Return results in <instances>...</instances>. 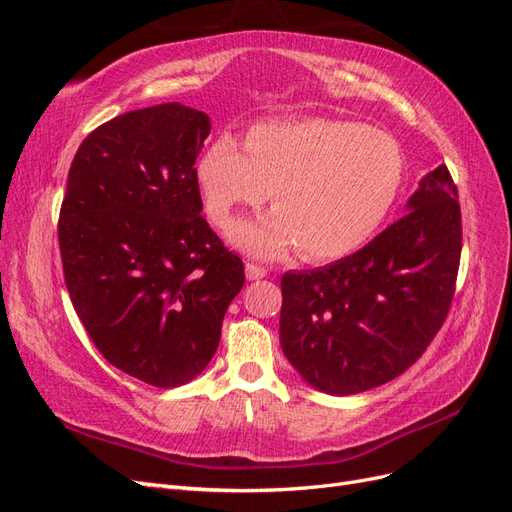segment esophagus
Segmentation results:
<instances>
[{"label": "esophagus", "instance_id": "esophagus-1", "mask_svg": "<svg viewBox=\"0 0 512 512\" xmlns=\"http://www.w3.org/2000/svg\"><path fill=\"white\" fill-rule=\"evenodd\" d=\"M245 275H247V280H262V277L267 275V269L260 267V265H254V262H247Z\"/></svg>", "mask_w": 512, "mask_h": 512}]
</instances>
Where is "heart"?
Instances as JSON below:
<instances>
[{"label":"heart","mask_w":512,"mask_h":512,"mask_svg":"<svg viewBox=\"0 0 512 512\" xmlns=\"http://www.w3.org/2000/svg\"><path fill=\"white\" fill-rule=\"evenodd\" d=\"M243 146L228 134L215 138L198 158L196 183L218 228L260 205L269 190L275 209L230 230L256 256H280L294 245L312 262L354 252L382 224L404 181L395 138L354 121H260Z\"/></svg>","instance_id":"obj_1"}]
</instances>
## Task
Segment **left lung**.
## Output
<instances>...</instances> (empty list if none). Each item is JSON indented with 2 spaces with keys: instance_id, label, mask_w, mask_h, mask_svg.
Wrapping results in <instances>:
<instances>
[{
  "instance_id": "1",
  "label": "left lung",
  "mask_w": 512,
  "mask_h": 512,
  "mask_svg": "<svg viewBox=\"0 0 512 512\" xmlns=\"http://www.w3.org/2000/svg\"><path fill=\"white\" fill-rule=\"evenodd\" d=\"M446 164L427 173L408 213L359 252L282 275L280 344L318 391L354 395L421 359L451 309L461 207Z\"/></svg>"
}]
</instances>
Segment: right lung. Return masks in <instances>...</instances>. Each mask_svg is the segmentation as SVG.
<instances>
[{
  "label": "right lung",
  "mask_w": 512,
  "mask_h": 512,
  "mask_svg": "<svg viewBox=\"0 0 512 512\" xmlns=\"http://www.w3.org/2000/svg\"><path fill=\"white\" fill-rule=\"evenodd\" d=\"M211 123L168 102L102 123L70 164L59 250L72 305L104 359L173 389L220 346L243 260L200 215L196 158Z\"/></svg>",
  "instance_id": "right-lung-1"
}]
</instances>
